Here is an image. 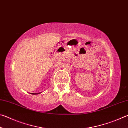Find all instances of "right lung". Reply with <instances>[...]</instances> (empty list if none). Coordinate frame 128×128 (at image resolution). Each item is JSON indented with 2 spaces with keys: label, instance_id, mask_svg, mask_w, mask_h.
<instances>
[{
  "label": "right lung",
  "instance_id": "1",
  "mask_svg": "<svg viewBox=\"0 0 128 128\" xmlns=\"http://www.w3.org/2000/svg\"><path fill=\"white\" fill-rule=\"evenodd\" d=\"M32 94H40V93H32Z\"/></svg>",
  "mask_w": 128,
  "mask_h": 128
}]
</instances>
